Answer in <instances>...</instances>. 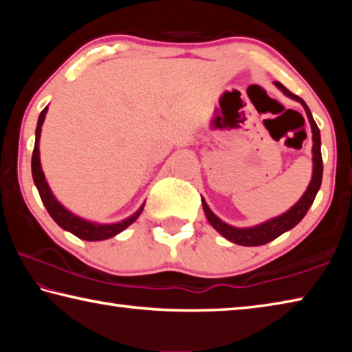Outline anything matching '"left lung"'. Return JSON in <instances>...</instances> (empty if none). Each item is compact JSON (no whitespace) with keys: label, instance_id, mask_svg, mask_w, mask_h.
<instances>
[{"label":"left lung","instance_id":"8db88e82","mask_svg":"<svg viewBox=\"0 0 352 352\" xmlns=\"http://www.w3.org/2000/svg\"><path fill=\"white\" fill-rule=\"evenodd\" d=\"M278 90H281L283 94L285 96L296 100L302 105V109L306 111V116L309 119V124H311V132H312V177L311 182H309V186L306 188L305 194L301 195V199L296 201V204L289 208L287 211L279 214L276 217H272L265 222L253 225V226H243V228H239V226H233L230 223L223 222L222 219H219L216 214L211 211V208L208 206L205 199L201 197V205H204V211L205 216L208 219V222L211 223L214 230L217 231L219 234H222L225 239H228L230 242L237 243V245H243V247H258V245H264V243H269L273 239H276L278 236H281L285 231H289L301 222L302 217L306 216V212L309 211V208L312 206L315 195H317L318 189L321 186V178H323V160H321V136H320V129L317 124H315L312 113L309 110L307 104L302 100L301 98H298L296 94H292L287 88H285L283 83L279 82H273Z\"/></svg>","mask_w":352,"mask_h":352}]
</instances>
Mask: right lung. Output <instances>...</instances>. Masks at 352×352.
I'll return each mask as SVG.
<instances>
[{
    "mask_svg": "<svg viewBox=\"0 0 352 352\" xmlns=\"http://www.w3.org/2000/svg\"><path fill=\"white\" fill-rule=\"evenodd\" d=\"M47 113V107H45L43 111L40 113L37 129H35V144H34V152H32V178L35 183V188L38 189L40 199L43 201L45 208L50 212V216L54 219V222L63 228L65 231H69L71 234H74L83 241H105L110 239V237L116 236L127 228V226L132 225L136 219L140 217V214L144 210V204H142L138 211H135L132 216L126 217L124 220H119V222L113 223H100L94 222V220H88L85 217H80L69 211L68 208H65L60 201L56 199L54 192H52L50 184L46 182L45 172L41 169V162H40V135H41V126H43L45 118Z\"/></svg>",
    "mask_w": 352,
    "mask_h": 352,
    "instance_id": "obj_1",
    "label": "right lung"
}]
</instances>
